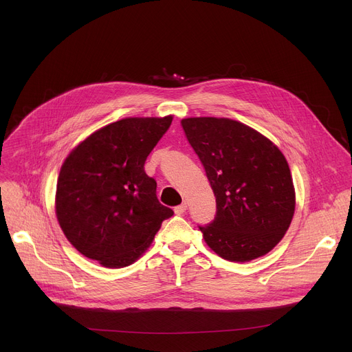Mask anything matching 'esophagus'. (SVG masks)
<instances>
[{"instance_id":"esophagus-1","label":"esophagus","mask_w":352,"mask_h":352,"mask_svg":"<svg viewBox=\"0 0 352 352\" xmlns=\"http://www.w3.org/2000/svg\"><path fill=\"white\" fill-rule=\"evenodd\" d=\"M186 209H188V205L185 204V202H182L179 206H177L175 209H174V212H175V214H184L185 212H186Z\"/></svg>"}]
</instances>
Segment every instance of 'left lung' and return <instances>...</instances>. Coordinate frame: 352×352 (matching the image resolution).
<instances>
[{
    "mask_svg": "<svg viewBox=\"0 0 352 352\" xmlns=\"http://www.w3.org/2000/svg\"><path fill=\"white\" fill-rule=\"evenodd\" d=\"M181 125L216 196L214 220L199 226L206 243L231 262L270 252L295 210L292 177L280 148L228 118H185Z\"/></svg>",
    "mask_w": 352,
    "mask_h": 352,
    "instance_id": "1",
    "label": "left lung"
}]
</instances>
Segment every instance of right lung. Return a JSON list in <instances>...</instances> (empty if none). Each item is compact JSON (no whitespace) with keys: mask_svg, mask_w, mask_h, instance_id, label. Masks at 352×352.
I'll return each mask as SVG.
<instances>
[{"mask_svg":"<svg viewBox=\"0 0 352 352\" xmlns=\"http://www.w3.org/2000/svg\"><path fill=\"white\" fill-rule=\"evenodd\" d=\"M173 121L124 118L96 131L65 159L56 214L68 241L104 267L132 265L174 212L156 195L144 162Z\"/></svg>","mask_w":352,"mask_h":352,"instance_id":"add662e5","label":"right lung"}]
</instances>
